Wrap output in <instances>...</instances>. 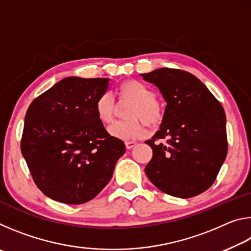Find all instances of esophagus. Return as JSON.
<instances>
[{"mask_svg":"<svg viewBox=\"0 0 251 251\" xmlns=\"http://www.w3.org/2000/svg\"><path fill=\"white\" fill-rule=\"evenodd\" d=\"M125 146L127 150H131V148L136 146V143L133 141H128V142H125Z\"/></svg>","mask_w":251,"mask_h":251,"instance_id":"1","label":"esophagus"}]
</instances>
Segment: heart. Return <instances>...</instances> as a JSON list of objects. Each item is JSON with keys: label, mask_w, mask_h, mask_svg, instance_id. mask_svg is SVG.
Wrapping results in <instances>:
<instances>
[{"label": "heart", "mask_w": 251, "mask_h": 251, "mask_svg": "<svg viewBox=\"0 0 251 251\" xmlns=\"http://www.w3.org/2000/svg\"><path fill=\"white\" fill-rule=\"evenodd\" d=\"M116 94L120 101L130 103L126 110V117L129 120L114 123L108 127V133L113 137L123 141L141 137L144 133L143 123L148 127H154L163 121V106L155 99L151 88L144 83L135 79L125 80L117 86ZM95 113L103 124L113 122L115 103L108 93H103L97 97Z\"/></svg>", "instance_id": "obj_1"}]
</instances>
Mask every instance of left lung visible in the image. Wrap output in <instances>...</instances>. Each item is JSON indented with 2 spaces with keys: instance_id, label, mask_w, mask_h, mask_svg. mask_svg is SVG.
<instances>
[{
  "instance_id": "obj_1",
  "label": "left lung",
  "mask_w": 251,
  "mask_h": 251,
  "mask_svg": "<svg viewBox=\"0 0 251 251\" xmlns=\"http://www.w3.org/2000/svg\"><path fill=\"white\" fill-rule=\"evenodd\" d=\"M142 77L155 84L167 103L159 130L146 142L152 150L148 179L171 196H197L214 184L227 156L223 106L188 72L164 67ZM165 137L166 144L155 143Z\"/></svg>"
}]
</instances>
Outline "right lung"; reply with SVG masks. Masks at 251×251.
<instances>
[{
	"label": "right lung",
	"instance_id": "obj_1",
	"mask_svg": "<svg viewBox=\"0 0 251 251\" xmlns=\"http://www.w3.org/2000/svg\"><path fill=\"white\" fill-rule=\"evenodd\" d=\"M109 78H63L27 108L21 151L45 196L79 205L96 197L113 176L125 144L95 113Z\"/></svg>",
	"mask_w": 251,
	"mask_h": 251
}]
</instances>
